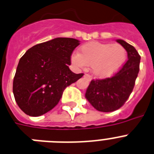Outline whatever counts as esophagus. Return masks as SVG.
<instances>
[{
    "instance_id": "esophagus-1",
    "label": "esophagus",
    "mask_w": 154,
    "mask_h": 154,
    "mask_svg": "<svg viewBox=\"0 0 154 154\" xmlns=\"http://www.w3.org/2000/svg\"><path fill=\"white\" fill-rule=\"evenodd\" d=\"M84 77H86L88 80H91L92 79V76L89 74H85L84 75Z\"/></svg>"
}]
</instances>
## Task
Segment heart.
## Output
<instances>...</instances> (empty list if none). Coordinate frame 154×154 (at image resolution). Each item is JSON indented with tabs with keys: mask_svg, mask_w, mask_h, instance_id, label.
Returning a JSON list of instances; mask_svg holds the SVG:
<instances>
[{
	"mask_svg": "<svg viewBox=\"0 0 154 154\" xmlns=\"http://www.w3.org/2000/svg\"><path fill=\"white\" fill-rule=\"evenodd\" d=\"M126 59V52L119 44L89 42L79 48V54L72 55V61L79 67L91 64L96 76L105 78L116 73Z\"/></svg>",
	"mask_w": 154,
	"mask_h": 154,
	"instance_id": "obj_1",
	"label": "heart"
}]
</instances>
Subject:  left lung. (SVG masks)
<instances>
[{"label":"left lung","instance_id":"8db88e82","mask_svg":"<svg viewBox=\"0 0 154 154\" xmlns=\"http://www.w3.org/2000/svg\"><path fill=\"white\" fill-rule=\"evenodd\" d=\"M127 51L128 60L112 77L93 79L88 86L86 98L97 111L112 112L122 107L133 90L140 71V55L133 46L117 39Z\"/></svg>","mask_w":154,"mask_h":154}]
</instances>
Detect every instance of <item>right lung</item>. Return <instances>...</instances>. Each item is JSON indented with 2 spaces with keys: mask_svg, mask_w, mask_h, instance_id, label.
I'll return each instance as SVG.
<instances>
[{
  "mask_svg": "<svg viewBox=\"0 0 154 154\" xmlns=\"http://www.w3.org/2000/svg\"><path fill=\"white\" fill-rule=\"evenodd\" d=\"M78 39L58 37L39 43L20 58L13 81L15 101L25 114L38 117L58 103L67 86L84 74L69 69Z\"/></svg>",
  "mask_w": 154,
  "mask_h": 154,
  "instance_id": "obj_1",
  "label": "right lung"
}]
</instances>
